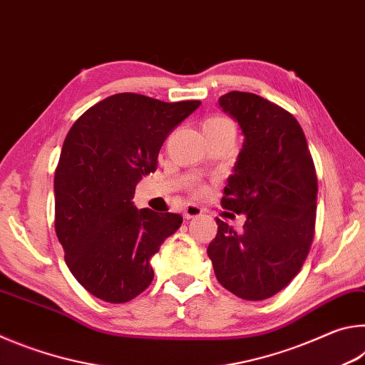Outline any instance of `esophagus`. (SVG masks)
I'll return each instance as SVG.
<instances>
[{
  "label": "esophagus",
  "mask_w": 365,
  "mask_h": 365,
  "mask_svg": "<svg viewBox=\"0 0 365 365\" xmlns=\"http://www.w3.org/2000/svg\"><path fill=\"white\" fill-rule=\"evenodd\" d=\"M201 214H202V209L200 206H196V205H188L187 207H185V211H183L185 219H195V217H197V215H201Z\"/></svg>",
  "instance_id": "obj_1"
}]
</instances>
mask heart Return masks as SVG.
Returning a JSON list of instances; mask_svg holds the SVG:
<instances>
[{"label": "heart", "mask_w": 365, "mask_h": 365, "mask_svg": "<svg viewBox=\"0 0 365 365\" xmlns=\"http://www.w3.org/2000/svg\"><path fill=\"white\" fill-rule=\"evenodd\" d=\"M222 127H233V123L228 119H225V117H220V115L209 117V119H206L205 123H202V130H206V128H222Z\"/></svg>", "instance_id": "b5f03b06"}]
</instances>
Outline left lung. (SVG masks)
I'll return each mask as SVG.
<instances>
[{
	"instance_id": "1",
	"label": "left lung",
	"mask_w": 365,
	"mask_h": 365,
	"mask_svg": "<svg viewBox=\"0 0 365 365\" xmlns=\"http://www.w3.org/2000/svg\"><path fill=\"white\" fill-rule=\"evenodd\" d=\"M219 106L245 135L222 206L245 214L238 233L217 220L209 243L219 283L238 298L267 299L304 264L316 227L317 175L298 120L262 96L230 91Z\"/></svg>"
}]
</instances>
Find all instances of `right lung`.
<instances>
[{
  "label": "right lung",
  "instance_id": "1",
  "mask_svg": "<svg viewBox=\"0 0 365 365\" xmlns=\"http://www.w3.org/2000/svg\"><path fill=\"white\" fill-rule=\"evenodd\" d=\"M200 104L117 93L67 133L54 172V228L67 267L96 298L127 302L153 282L151 257L183 219L137 209L135 187L156 170L164 140Z\"/></svg>",
  "mask_w": 365,
  "mask_h": 365
}]
</instances>
